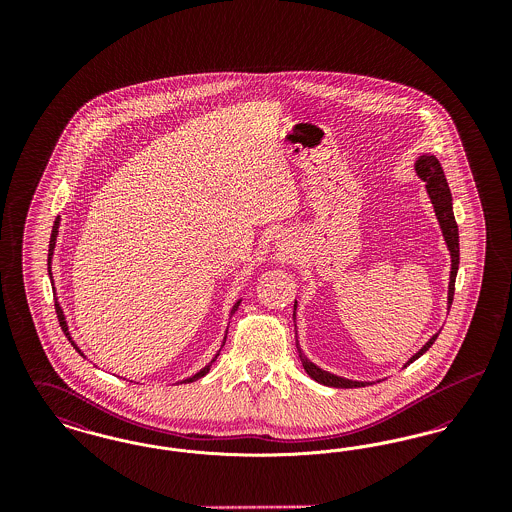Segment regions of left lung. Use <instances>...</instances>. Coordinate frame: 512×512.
<instances>
[{
	"instance_id": "1",
	"label": "left lung",
	"mask_w": 512,
	"mask_h": 512,
	"mask_svg": "<svg viewBox=\"0 0 512 512\" xmlns=\"http://www.w3.org/2000/svg\"><path fill=\"white\" fill-rule=\"evenodd\" d=\"M414 171L418 174L420 180H424L426 184V192L428 197L434 205V213H436V219L439 222V228H441V234H443V240L445 245L449 249V255H451V272H449V288H447V313L451 309V303H453V293H455V280H457V270H459V226H457V220H455V213H453V197H451V190L447 186V180H445V174L443 169L439 165L436 155H430V153H420L416 157V163H414ZM295 311H297V301H293V326H295V332H297V324H295ZM439 334H434L430 340L426 341L413 357L403 365H411L418 357H422L430 347L432 343L438 340ZM297 353H299V359H301V365L305 368V372L317 380L318 384L322 386H330V388H365L370 386L374 382H363V380H351V378H343L338 374H332L324 368L315 365L313 361H309L299 345L297 340ZM380 382V380H378Z\"/></svg>"
}]
</instances>
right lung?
<instances>
[{
	"label": "right lung",
	"instance_id": "right-lung-1",
	"mask_svg": "<svg viewBox=\"0 0 512 512\" xmlns=\"http://www.w3.org/2000/svg\"><path fill=\"white\" fill-rule=\"evenodd\" d=\"M59 226H61V217H57L55 222H53V228H51V238H49V253H48V274L49 280H51V286H53V297H55V313H57V317H59V324H61V328H63V332H65V336L69 338V341L73 343L74 349L84 357V353H82V349L76 345V341L73 340V336H71V330H69V322H67V317H65V311H63V307H61V303H59V299H57V292H55V284H53V272H51V261H53V251H55V244H57V236H59ZM240 303H242V299H238L236 303H234V307H232V311H230V317L238 311V307H240ZM224 341L226 338L222 340V345H224ZM222 345H220V349H222ZM219 351L215 353V357L207 363V365L203 366V368H199L195 374H192L190 378H184V380H180L178 384H190V382H195V380H199V378H203L209 370H211V366L213 363L217 361V357H219Z\"/></svg>",
	"mask_w": 512,
	"mask_h": 512
}]
</instances>
